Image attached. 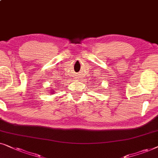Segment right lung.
<instances>
[{
  "label": "right lung",
  "mask_w": 158,
  "mask_h": 158,
  "mask_svg": "<svg viewBox=\"0 0 158 158\" xmlns=\"http://www.w3.org/2000/svg\"><path fill=\"white\" fill-rule=\"evenodd\" d=\"M51 90H52V89H51ZM54 92H55L54 91H51V92H50V93H52V94H53Z\"/></svg>",
  "instance_id": "add662e5"
}]
</instances>
